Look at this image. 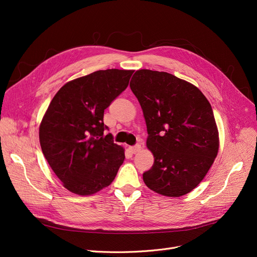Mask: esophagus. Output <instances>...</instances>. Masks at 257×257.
<instances>
[{
	"label": "esophagus",
	"instance_id": "obj_1",
	"mask_svg": "<svg viewBox=\"0 0 257 257\" xmlns=\"http://www.w3.org/2000/svg\"><path fill=\"white\" fill-rule=\"evenodd\" d=\"M141 148H142L141 145H135V146L130 147V150H131L132 153H136V152H138L139 150H141Z\"/></svg>",
	"mask_w": 257,
	"mask_h": 257
}]
</instances>
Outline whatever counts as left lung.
<instances>
[{
	"instance_id": "1",
	"label": "left lung",
	"mask_w": 257,
	"mask_h": 257,
	"mask_svg": "<svg viewBox=\"0 0 257 257\" xmlns=\"http://www.w3.org/2000/svg\"><path fill=\"white\" fill-rule=\"evenodd\" d=\"M131 90L142 106L147 147L154 157L146 185L179 197L203 180L219 151V132L210 103L192 83L165 72L139 69Z\"/></svg>"
}]
</instances>
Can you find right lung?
<instances>
[{
	"label": "right lung",
	"mask_w": 257,
	"mask_h": 257,
	"mask_svg": "<svg viewBox=\"0 0 257 257\" xmlns=\"http://www.w3.org/2000/svg\"><path fill=\"white\" fill-rule=\"evenodd\" d=\"M134 71H96L68 81L52 98L40 125L42 151L64 188L92 195L109 185L125 159L105 133L104 110L127 88Z\"/></svg>",
	"instance_id": "right-lung-1"
}]
</instances>
